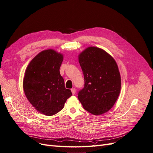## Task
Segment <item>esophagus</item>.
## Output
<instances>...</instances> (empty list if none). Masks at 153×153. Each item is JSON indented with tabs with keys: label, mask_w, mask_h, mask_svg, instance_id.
<instances>
[{
	"label": "esophagus",
	"mask_w": 153,
	"mask_h": 153,
	"mask_svg": "<svg viewBox=\"0 0 153 153\" xmlns=\"http://www.w3.org/2000/svg\"><path fill=\"white\" fill-rule=\"evenodd\" d=\"M71 93H72L73 94H75V92H76L75 88H72V89H71Z\"/></svg>",
	"instance_id": "obj_1"
}]
</instances>
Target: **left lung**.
Listing matches in <instances>:
<instances>
[{
    "label": "left lung",
    "mask_w": 153,
    "mask_h": 153,
    "mask_svg": "<svg viewBox=\"0 0 153 153\" xmlns=\"http://www.w3.org/2000/svg\"><path fill=\"white\" fill-rule=\"evenodd\" d=\"M82 69L84 88L78 98L85 110L96 115L108 112L114 106L121 91V76L113 57L105 50L88 47L78 56Z\"/></svg>",
    "instance_id": "8db88e82"
}]
</instances>
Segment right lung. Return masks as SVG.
I'll return each mask as SVG.
<instances>
[{
  "mask_svg": "<svg viewBox=\"0 0 153 153\" xmlns=\"http://www.w3.org/2000/svg\"><path fill=\"white\" fill-rule=\"evenodd\" d=\"M63 55L53 49L43 50L30 62L23 79L25 96L41 114L52 116L61 111L72 93L60 74Z\"/></svg>",
  "mask_w": 153,
  "mask_h": 153,
  "instance_id": "add662e5",
  "label": "right lung"
}]
</instances>
